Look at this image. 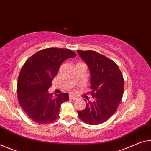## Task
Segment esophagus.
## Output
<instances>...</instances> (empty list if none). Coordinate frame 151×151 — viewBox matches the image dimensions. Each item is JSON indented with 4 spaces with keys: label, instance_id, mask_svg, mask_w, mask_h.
<instances>
[{
    "label": "esophagus",
    "instance_id": "obj_1",
    "mask_svg": "<svg viewBox=\"0 0 151 151\" xmlns=\"http://www.w3.org/2000/svg\"><path fill=\"white\" fill-rule=\"evenodd\" d=\"M69 99H70V100H76V99H77V97H76V96H72V95H70V96H69Z\"/></svg>",
    "mask_w": 151,
    "mask_h": 151
}]
</instances>
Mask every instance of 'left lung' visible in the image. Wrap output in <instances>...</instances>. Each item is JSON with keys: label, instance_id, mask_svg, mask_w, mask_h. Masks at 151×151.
I'll return each instance as SVG.
<instances>
[{"label": "left lung", "instance_id": "obj_1", "mask_svg": "<svg viewBox=\"0 0 151 151\" xmlns=\"http://www.w3.org/2000/svg\"><path fill=\"white\" fill-rule=\"evenodd\" d=\"M91 73V95L94 102L78 111L79 118L90 125L102 124L118 109L124 92V78L116 63L94 51L78 50ZM86 102V100H85Z\"/></svg>", "mask_w": 151, "mask_h": 151}]
</instances>
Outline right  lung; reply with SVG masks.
<instances>
[{
  "mask_svg": "<svg viewBox=\"0 0 151 151\" xmlns=\"http://www.w3.org/2000/svg\"><path fill=\"white\" fill-rule=\"evenodd\" d=\"M76 54L68 49L47 48L30 57L22 68L17 83V94L24 112L39 124H49L59 117L61 103L69 94L61 93L53 97L48 93L51 81L65 59Z\"/></svg>",
  "mask_w": 151,
  "mask_h": 151,
  "instance_id": "1",
  "label": "right lung"
}]
</instances>
